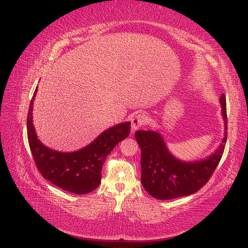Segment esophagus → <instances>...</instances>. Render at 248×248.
Returning <instances> with one entry per match:
<instances>
[{
    "mask_svg": "<svg viewBox=\"0 0 248 248\" xmlns=\"http://www.w3.org/2000/svg\"><path fill=\"white\" fill-rule=\"evenodd\" d=\"M148 123V116L145 115L143 113H139L137 115L132 119V131L134 132L136 130H138L140 126L144 125L145 124Z\"/></svg>",
    "mask_w": 248,
    "mask_h": 248,
    "instance_id": "1",
    "label": "esophagus"
}]
</instances>
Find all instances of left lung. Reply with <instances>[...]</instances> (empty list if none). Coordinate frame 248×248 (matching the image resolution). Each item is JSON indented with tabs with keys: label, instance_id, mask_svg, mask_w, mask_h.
Here are the masks:
<instances>
[{
	"label": "left lung",
	"instance_id": "left-lung-1",
	"mask_svg": "<svg viewBox=\"0 0 248 248\" xmlns=\"http://www.w3.org/2000/svg\"><path fill=\"white\" fill-rule=\"evenodd\" d=\"M224 119V138L218 150L205 160L183 162L168 151L159 133L137 131L135 138L141 149V183L156 199L169 200L192 195L206 185L221 160L227 138L225 95L220 97Z\"/></svg>",
	"mask_w": 248,
	"mask_h": 248
}]
</instances>
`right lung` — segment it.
Wrapping results in <instances>:
<instances>
[{
  "label": "right lung",
  "mask_w": 248,
  "mask_h": 248,
  "mask_svg": "<svg viewBox=\"0 0 248 248\" xmlns=\"http://www.w3.org/2000/svg\"><path fill=\"white\" fill-rule=\"evenodd\" d=\"M37 89L30 101L27 116V136L35 166L44 178L73 194H87L96 188L101 180L106 157L114 147L130 134V123L108 129L89 144L73 153H61L43 145L36 137L32 124V105Z\"/></svg>",
  "instance_id": "right-lung-1"
}]
</instances>
